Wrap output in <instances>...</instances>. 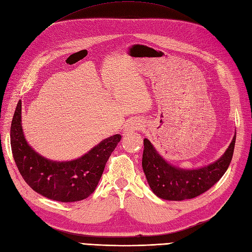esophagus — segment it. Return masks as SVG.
Returning <instances> with one entry per match:
<instances>
[{
  "label": "esophagus",
  "mask_w": 252,
  "mask_h": 252,
  "mask_svg": "<svg viewBox=\"0 0 252 252\" xmlns=\"http://www.w3.org/2000/svg\"><path fill=\"white\" fill-rule=\"evenodd\" d=\"M141 127H142V123H140V120H132L126 124V132L129 133L133 131H137V129H140Z\"/></svg>",
  "instance_id": "obj_1"
}]
</instances>
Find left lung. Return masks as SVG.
I'll use <instances>...</instances> for the list:
<instances>
[{
	"label": "left lung",
	"instance_id": "8db88e82",
	"mask_svg": "<svg viewBox=\"0 0 252 252\" xmlns=\"http://www.w3.org/2000/svg\"><path fill=\"white\" fill-rule=\"evenodd\" d=\"M143 144L142 168L154 193L164 200L181 201L200 196L221 179L232 159L235 136L220 159L197 169H181L170 165L147 138Z\"/></svg>",
	"mask_w": 252,
	"mask_h": 252
}]
</instances>
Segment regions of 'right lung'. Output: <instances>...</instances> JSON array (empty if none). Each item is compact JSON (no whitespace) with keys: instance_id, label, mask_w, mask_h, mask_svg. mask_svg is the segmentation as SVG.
Wrapping results in <instances>:
<instances>
[{"instance_id":"add662e5","label":"right lung","mask_w":252,"mask_h":252,"mask_svg":"<svg viewBox=\"0 0 252 252\" xmlns=\"http://www.w3.org/2000/svg\"><path fill=\"white\" fill-rule=\"evenodd\" d=\"M21 114L20 99L11 121L10 144L14 162L25 182L42 196L60 202L82 201L90 196L121 135L116 134L102 140L76 160L51 161L38 155L28 145L23 134Z\"/></svg>"}]
</instances>
